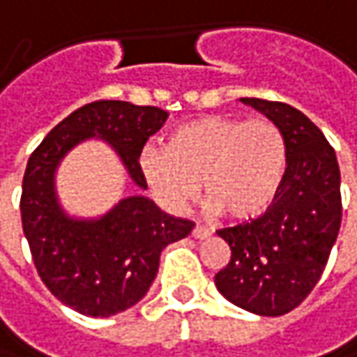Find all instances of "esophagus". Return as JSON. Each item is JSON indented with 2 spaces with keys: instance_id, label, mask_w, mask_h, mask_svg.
Returning a JSON list of instances; mask_svg holds the SVG:
<instances>
[{
  "instance_id": "obj_1",
  "label": "esophagus",
  "mask_w": 357,
  "mask_h": 357,
  "mask_svg": "<svg viewBox=\"0 0 357 357\" xmlns=\"http://www.w3.org/2000/svg\"><path fill=\"white\" fill-rule=\"evenodd\" d=\"M191 236L193 238H197V240H205V238H209L211 236V230L209 229H205V227H195V229L191 230Z\"/></svg>"
}]
</instances>
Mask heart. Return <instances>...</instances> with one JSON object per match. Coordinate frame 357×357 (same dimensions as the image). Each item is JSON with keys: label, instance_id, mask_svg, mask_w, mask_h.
<instances>
[{"label": "heart", "instance_id": "heart-1", "mask_svg": "<svg viewBox=\"0 0 357 357\" xmlns=\"http://www.w3.org/2000/svg\"><path fill=\"white\" fill-rule=\"evenodd\" d=\"M287 162L285 137L268 119L203 117L176 128L166 148H144L140 172L169 211L188 209L201 181L209 213L246 220L270 209Z\"/></svg>", "mask_w": 357, "mask_h": 357}]
</instances>
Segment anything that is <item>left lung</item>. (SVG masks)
Masks as SVG:
<instances>
[{
    "label": "left lung",
    "instance_id": "8db88e82",
    "mask_svg": "<svg viewBox=\"0 0 357 357\" xmlns=\"http://www.w3.org/2000/svg\"><path fill=\"white\" fill-rule=\"evenodd\" d=\"M275 123L287 142V172L271 207L258 219L217 230L230 261L215 275L219 293L260 317H281L311 293L338 238L340 168L322 130L299 109L242 97Z\"/></svg>",
    "mask_w": 357,
    "mask_h": 357
}]
</instances>
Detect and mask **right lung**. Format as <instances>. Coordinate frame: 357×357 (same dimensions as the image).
<instances>
[{
  "instance_id": "1",
  "label": "right lung",
  "mask_w": 357,
  "mask_h": 357,
  "mask_svg": "<svg viewBox=\"0 0 357 357\" xmlns=\"http://www.w3.org/2000/svg\"><path fill=\"white\" fill-rule=\"evenodd\" d=\"M168 113L128 101H93L60 121L31 154L21 220L35 268L50 293L86 317H111L137 305L158 273L160 254L185 238L193 222L166 215L152 199L130 195L97 219H76L56 195V169L89 138L115 150L138 189H146L140 152Z\"/></svg>"
}]
</instances>
